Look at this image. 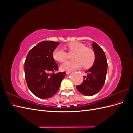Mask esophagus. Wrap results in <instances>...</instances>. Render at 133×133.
<instances>
[{"instance_id": "1", "label": "esophagus", "mask_w": 133, "mask_h": 133, "mask_svg": "<svg viewBox=\"0 0 133 133\" xmlns=\"http://www.w3.org/2000/svg\"><path fill=\"white\" fill-rule=\"evenodd\" d=\"M70 73H71V71H66V74H70Z\"/></svg>"}]
</instances>
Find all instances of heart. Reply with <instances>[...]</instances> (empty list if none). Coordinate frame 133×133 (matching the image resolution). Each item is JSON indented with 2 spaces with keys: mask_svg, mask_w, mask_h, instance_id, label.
<instances>
[{
  "mask_svg": "<svg viewBox=\"0 0 133 133\" xmlns=\"http://www.w3.org/2000/svg\"><path fill=\"white\" fill-rule=\"evenodd\" d=\"M69 51H75L73 60H68L61 65V69L64 71H71L81 68L84 65L85 68H90L93 65L95 60L94 51L83 43L73 42L66 46ZM53 56L57 61L62 63L65 61L68 57V53L61 47H57L53 51Z\"/></svg>",
  "mask_w": 133,
  "mask_h": 133,
  "instance_id": "1",
  "label": "heart"
}]
</instances>
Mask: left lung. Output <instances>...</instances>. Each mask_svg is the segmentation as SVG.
<instances>
[{
	"mask_svg": "<svg viewBox=\"0 0 133 133\" xmlns=\"http://www.w3.org/2000/svg\"><path fill=\"white\" fill-rule=\"evenodd\" d=\"M95 54V60L92 66L85 71L87 76H84L83 82L76 85V89L82 94L92 96L98 92L103 88L105 81L108 63L104 51L97 44H91Z\"/></svg>",
	"mask_w": 133,
	"mask_h": 133,
	"instance_id": "1",
	"label": "left lung"
}]
</instances>
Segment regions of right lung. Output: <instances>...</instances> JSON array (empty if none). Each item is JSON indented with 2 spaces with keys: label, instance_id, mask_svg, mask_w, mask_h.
<instances>
[{
  "label": "right lung",
  "instance_id": "right-lung-1",
  "mask_svg": "<svg viewBox=\"0 0 133 133\" xmlns=\"http://www.w3.org/2000/svg\"><path fill=\"white\" fill-rule=\"evenodd\" d=\"M59 44L43 41L32 48L26 56L24 71L27 85L39 98L48 99L55 94L65 76V72L54 73L58 66L53 53Z\"/></svg>",
  "mask_w": 133,
  "mask_h": 133
}]
</instances>
